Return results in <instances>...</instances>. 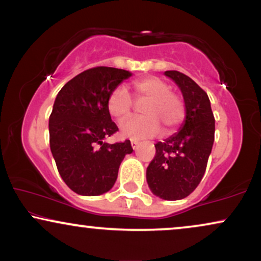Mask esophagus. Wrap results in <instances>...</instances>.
Masks as SVG:
<instances>
[{"label":"esophagus","instance_id":"obj_1","mask_svg":"<svg viewBox=\"0 0 261 261\" xmlns=\"http://www.w3.org/2000/svg\"><path fill=\"white\" fill-rule=\"evenodd\" d=\"M130 145H132V147H133V149H137V148L139 147V141H137V140H132V141H130Z\"/></svg>","mask_w":261,"mask_h":261}]
</instances>
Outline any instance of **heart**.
I'll use <instances>...</instances> for the list:
<instances>
[{
	"label": "heart",
	"instance_id": "b5f03b06",
	"mask_svg": "<svg viewBox=\"0 0 261 261\" xmlns=\"http://www.w3.org/2000/svg\"><path fill=\"white\" fill-rule=\"evenodd\" d=\"M139 101H146L141 107L144 116L133 117L121 123L120 132L124 138L145 139L162 132L173 133L185 119V103L179 95L171 91L170 85L158 77H146L133 83ZM107 108L110 115L123 120L130 115L133 98L124 87H117L109 95Z\"/></svg>",
	"mask_w": 261,
	"mask_h": 261
}]
</instances>
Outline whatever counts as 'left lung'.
Listing matches in <instances>:
<instances>
[{"instance_id":"left-lung-1","label":"left lung","mask_w":261,"mask_h":261,"mask_svg":"<svg viewBox=\"0 0 261 261\" xmlns=\"http://www.w3.org/2000/svg\"><path fill=\"white\" fill-rule=\"evenodd\" d=\"M180 89L185 120L179 130L155 144V155L146 170L153 195L177 201L197 188L205 172L215 134V119L206 92L179 71H165Z\"/></svg>"}]
</instances>
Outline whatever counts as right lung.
I'll use <instances>...</instances> for the list:
<instances>
[{
	"label": "right lung",
	"mask_w": 261,
	"mask_h": 261,
	"mask_svg": "<svg viewBox=\"0 0 261 261\" xmlns=\"http://www.w3.org/2000/svg\"><path fill=\"white\" fill-rule=\"evenodd\" d=\"M130 76L115 67H94L73 77L57 95L48 121L49 147L60 177L78 195L109 191L120 164L133 152L129 140L103 141L119 130L107 108L109 95Z\"/></svg>",
	"instance_id": "right-lung-1"
}]
</instances>
